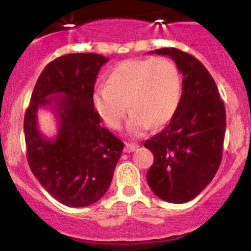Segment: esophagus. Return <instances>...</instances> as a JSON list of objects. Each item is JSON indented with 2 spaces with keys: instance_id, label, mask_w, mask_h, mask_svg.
Masks as SVG:
<instances>
[{
  "instance_id": "1",
  "label": "esophagus",
  "mask_w": 251,
  "mask_h": 251,
  "mask_svg": "<svg viewBox=\"0 0 251 251\" xmlns=\"http://www.w3.org/2000/svg\"><path fill=\"white\" fill-rule=\"evenodd\" d=\"M138 148H139V145L138 144H134V143H126L125 145V152H127V153H129V152H133L137 150Z\"/></svg>"
}]
</instances>
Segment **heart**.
<instances>
[{
  "instance_id": "1",
  "label": "heart",
  "mask_w": 251,
  "mask_h": 251,
  "mask_svg": "<svg viewBox=\"0 0 251 251\" xmlns=\"http://www.w3.org/2000/svg\"><path fill=\"white\" fill-rule=\"evenodd\" d=\"M180 96L177 66L169 57L157 56L120 62L108 74L107 85L94 89L92 99L98 116L113 129L122 127L129 107L127 129L139 137L151 125H166L177 112Z\"/></svg>"
}]
</instances>
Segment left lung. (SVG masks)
Wrapping results in <instances>:
<instances>
[{
  "label": "left lung",
  "instance_id": "left-lung-1",
  "mask_svg": "<svg viewBox=\"0 0 251 251\" xmlns=\"http://www.w3.org/2000/svg\"><path fill=\"white\" fill-rule=\"evenodd\" d=\"M154 53L176 62L183 74V93L169 125L144 143L154 157L146 180L163 201L186 203L205 189L220 168L226 107L215 80L200 60L177 48L150 51Z\"/></svg>",
  "mask_w": 251,
  "mask_h": 251
}]
</instances>
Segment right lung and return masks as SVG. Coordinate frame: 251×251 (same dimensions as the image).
<instances>
[{
  "label": "right lung",
  "mask_w": 251,
  "mask_h": 251,
  "mask_svg": "<svg viewBox=\"0 0 251 251\" xmlns=\"http://www.w3.org/2000/svg\"><path fill=\"white\" fill-rule=\"evenodd\" d=\"M108 57L96 53L67 54L40 74L25 114L27 160L51 197L72 208L96 203L111 185L124 143L103 128L93 106L100 68ZM50 105L59 119L54 140L37 128V109Z\"/></svg>",
  "instance_id": "right-lung-1"
}]
</instances>
